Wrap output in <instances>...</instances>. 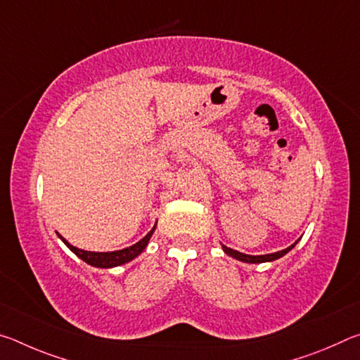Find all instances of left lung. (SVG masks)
I'll return each instance as SVG.
<instances>
[{"label": "left lung", "mask_w": 360, "mask_h": 360, "mask_svg": "<svg viewBox=\"0 0 360 360\" xmlns=\"http://www.w3.org/2000/svg\"><path fill=\"white\" fill-rule=\"evenodd\" d=\"M298 241H295L294 245H290L289 248L283 249V251H278V252H273V254H265V255H248V254H243L235 251V249H230L227 246L222 245V249L225 251V254H229L230 257H233L236 260H241V262H246V264H262V262H271V260H276L279 257H283V255L288 254L292 248L297 245Z\"/></svg>", "instance_id": "left-lung-1"}]
</instances>
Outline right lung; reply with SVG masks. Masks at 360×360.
Wrapping results in <instances>:
<instances>
[{"label": "right lung", "instance_id": "right-lung-1", "mask_svg": "<svg viewBox=\"0 0 360 360\" xmlns=\"http://www.w3.org/2000/svg\"><path fill=\"white\" fill-rule=\"evenodd\" d=\"M157 225V224H155ZM155 225L154 229H152L148 235L144 236L143 240H139L136 245H133L130 248H125V249H120V251H112V252H92V251H84V249H77L75 246H71L68 241H66L63 236H60V240H62L66 246H68L72 252H75L79 259H82L85 264L92 265V266H98V268H112V266H119V265H124L127 262L133 260L135 257H138L139 254H141L146 246H148V243L150 240L152 233H154L155 230Z\"/></svg>", "mask_w": 360, "mask_h": 360}]
</instances>
